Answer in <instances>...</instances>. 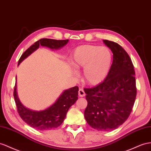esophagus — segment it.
<instances>
[{
	"mask_svg": "<svg viewBox=\"0 0 151 151\" xmlns=\"http://www.w3.org/2000/svg\"><path fill=\"white\" fill-rule=\"evenodd\" d=\"M78 95H79L80 97H84V96H86V93H85V92H84V91H83L82 88H80L79 89Z\"/></svg>",
	"mask_w": 151,
	"mask_h": 151,
	"instance_id": "esophagus-1",
	"label": "esophagus"
}]
</instances>
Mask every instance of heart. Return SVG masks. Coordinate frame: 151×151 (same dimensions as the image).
I'll return each instance as SVG.
<instances>
[{
    "label": "heart",
    "instance_id": "1",
    "mask_svg": "<svg viewBox=\"0 0 151 151\" xmlns=\"http://www.w3.org/2000/svg\"><path fill=\"white\" fill-rule=\"evenodd\" d=\"M111 53L105 46L82 45L77 47L71 56L76 69H83V78L90 85H98L105 79L111 63Z\"/></svg>",
    "mask_w": 151,
    "mask_h": 151
}]
</instances>
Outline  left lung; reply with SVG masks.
Instances as JSON below:
<instances>
[{
  "mask_svg": "<svg viewBox=\"0 0 151 151\" xmlns=\"http://www.w3.org/2000/svg\"><path fill=\"white\" fill-rule=\"evenodd\" d=\"M103 41L113 53V63L102 83L84 88L87 101L84 117L92 128L109 131L117 128L128 118L137 88L134 66L128 54L115 42Z\"/></svg>",
  "mask_w": 151,
  "mask_h": 151,
  "instance_id": "obj_1",
  "label": "left lung"
}]
</instances>
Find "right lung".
<instances>
[{
  "label": "right lung",
  "mask_w": 151,
  "mask_h": 151,
  "mask_svg": "<svg viewBox=\"0 0 151 151\" xmlns=\"http://www.w3.org/2000/svg\"><path fill=\"white\" fill-rule=\"evenodd\" d=\"M69 40H56L43 38L34 42V44L22 54L18 65L22 62L35 52L40 46H46L52 50L60 49L68 44ZM17 80V76H16ZM78 87L75 86L64 90L59 97L51 106L40 111L32 110L26 108L21 103L17 92V82L14 89V98L18 112L20 117L27 124L37 130H49L59 127L66 117L68 110L78 99Z\"/></svg>",
  "instance_id": "obj_1"
}]
</instances>
